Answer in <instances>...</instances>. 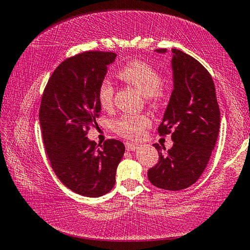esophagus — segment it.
<instances>
[{"instance_id":"34e87169","label":"esophagus","mask_w":250,"mask_h":250,"mask_svg":"<svg viewBox=\"0 0 250 250\" xmlns=\"http://www.w3.org/2000/svg\"><path fill=\"white\" fill-rule=\"evenodd\" d=\"M138 147H139V145L135 144V143H131V142L125 143L126 151H135V149H138Z\"/></svg>"}]
</instances>
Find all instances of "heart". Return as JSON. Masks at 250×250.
Returning a JSON list of instances; mask_svg holds the SVG:
<instances>
[{
    "label": "heart",
    "mask_w": 250,
    "mask_h": 250,
    "mask_svg": "<svg viewBox=\"0 0 250 250\" xmlns=\"http://www.w3.org/2000/svg\"><path fill=\"white\" fill-rule=\"evenodd\" d=\"M118 78L130 86H132L145 97L152 106L161 105L165 98V92L162 87V76L152 65L142 61L126 63L118 71ZM115 87L109 81H104L98 88V102L103 109L108 110L112 107ZM147 117L139 115H124L113 122V130L122 137L137 139L144 133L149 125Z\"/></svg>",
    "instance_id": "obj_1"
}]
</instances>
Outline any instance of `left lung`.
<instances>
[{
	"label": "left lung",
	"instance_id": "left-lung-1",
	"mask_svg": "<svg viewBox=\"0 0 250 250\" xmlns=\"http://www.w3.org/2000/svg\"><path fill=\"white\" fill-rule=\"evenodd\" d=\"M171 52L174 87L158 133L171 132L174 145L163 155L160 145L154 144L160 160L148 169L147 177L157 188L178 191L196 183L206 169L219 135L221 113L214 83L206 67L178 49Z\"/></svg>",
	"mask_w": 250,
	"mask_h": 250
}]
</instances>
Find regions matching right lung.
Masks as SVG:
<instances>
[{
  "mask_svg": "<svg viewBox=\"0 0 250 250\" xmlns=\"http://www.w3.org/2000/svg\"><path fill=\"white\" fill-rule=\"evenodd\" d=\"M116 57L113 52L87 51L66 59L54 70L42 98L39 120L52 169L63 185L84 197L110 191L125 154L120 141L96 145L86 138L101 115L98 88Z\"/></svg>",
  "mask_w": 250,
  "mask_h": 250,
  "instance_id": "obj_1",
  "label": "right lung"
}]
</instances>
